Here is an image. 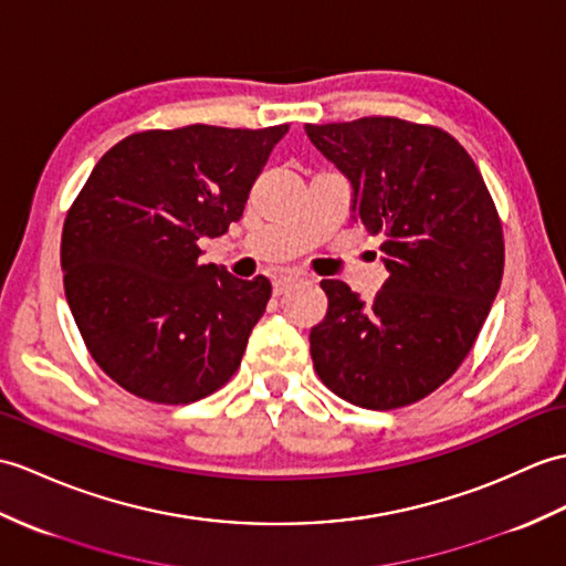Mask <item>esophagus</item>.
Listing matches in <instances>:
<instances>
[{
	"label": "esophagus",
	"mask_w": 566,
	"mask_h": 566,
	"mask_svg": "<svg viewBox=\"0 0 566 566\" xmlns=\"http://www.w3.org/2000/svg\"><path fill=\"white\" fill-rule=\"evenodd\" d=\"M298 282H304V277H301V274H296V272H286V274H280L277 280L272 282V286H274V294H284L286 289H292L294 284H298Z\"/></svg>",
	"instance_id": "esophagus-1"
}]
</instances>
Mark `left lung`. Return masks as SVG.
Masks as SVG:
<instances>
[{
	"instance_id": "8db88e82",
	"label": "left lung",
	"mask_w": 566,
	"mask_h": 566,
	"mask_svg": "<svg viewBox=\"0 0 566 566\" xmlns=\"http://www.w3.org/2000/svg\"><path fill=\"white\" fill-rule=\"evenodd\" d=\"M306 135L349 180L354 221L384 235L388 270L371 301L321 282L315 374L366 410L412 405L455 374L492 308L504 274L496 207L470 154L439 127L359 117Z\"/></svg>"
}]
</instances>
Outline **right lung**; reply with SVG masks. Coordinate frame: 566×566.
I'll return each mask as SVG.
<instances>
[{
	"label": "right lung",
	"mask_w": 566,
	"mask_h": 566,
	"mask_svg": "<svg viewBox=\"0 0 566 566\" xmlns=\"http://www.w3.org/2000/svg\"><path fill=\"white\" fill-rule=\"evenodd\" d=\"M289 125H188L117 142L91 170L62 229L64 294L101 369L137 398L186 405L241 366L272 294L202 265L200 239L243 217Z\"/></svg>",
	"instance_id": "obj_1"
}]
</instances>
